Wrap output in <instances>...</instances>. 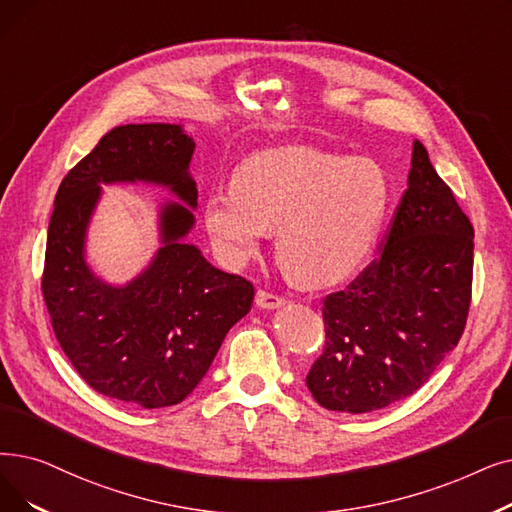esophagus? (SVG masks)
Instances as JSON below:
<instances>
[{"mask_svg":"<svg viewBox=\"0 0 512 512\" xmlns=\"http://www.w3.org/2000/svg\"><path fill=\"white\" fill-rule=\"evenodd\" d=\"M255 303L257 307L261 309H278L282 307L286 301L274 293H268V291H257V297H255Z\"/></svg>","mask_w":512,"mask_h":512,"instance_id":"1","label":"esophagus"}]
</instances>
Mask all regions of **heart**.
<instances>
[{
    "label": "heart",
    "mask_w": 512,
    "mask_h": 512,
    "mask_svg": "<svg viewBox=\"0 0 512 512\" xmlns=\"http://www.w3.org/2000/svg\"><path fill=\"white\" fill-rule=\"evenodd\" d=\"M389 201V175L372 159L274 146L253 152L232 182L207 194L205 228L219 255L240 265L278 226L284 268L299 286L320 291L364 268Z\"/></svg>",
    "instance_id": "heart-1"
}]
</instances>
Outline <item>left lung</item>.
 Here are the masks:
<instances>
[{
	"instance_id": "1",
	"label": "left lung",
	"mask_w": 512,
	"mask_h": 512,
	"mask_svg": "<svg viewBox=\"0 0 512 512\" xmlns=\"http://www.w3.org/2000/svg\"><path fill=\"white\" fill-rule=\"evenodd\" d=\"M473 226L418 140L381 253L324 299L326 347L307 374L335 412L387 408L429 381L469 316Z\"/></svg>"
}]
</instances>
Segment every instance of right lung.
<instances>
[{
    "label": "right lung",
    "mask_w": 512,
    "mask_h": 512,
    "mask_svg": "<svg viewBox=\"0 0 512 512\" xmlns=\"http://www.w3.org/2000/svg\"><path fill=\"white\" fill-rule=\"evenodd\" d=\"M194 148L184 125L115 127L62 180L48 228L41 288L62 351L92 389L148 410L194 391L255 297L249 280L217 270L184 240L198 207ZM113 183L157 185L178 198L158 210V253L123 285L86 261L101 186Z\"/></svg>",
    "instance_id": "right-lung-1"
}]
</instances>
